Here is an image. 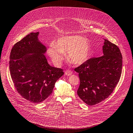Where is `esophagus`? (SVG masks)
I'll return each mask as SVG.
<instances>
[{"label": "esophagus", "instance_id": "obj_1", "mask_svg": "<svg viewBox=\"0 0 133 133\" xmlns=\"http://www.w3.org/2000/svg\"><path fill=\"white\" fill-rule=\"evenodd\" d=\"M65 74L66 76H71V75H72L73 74V72L71 71H70V70H67V71H66L65 72Z\"/></svg>", "mask_w": 133, "mask_h": 133}]
</instances>
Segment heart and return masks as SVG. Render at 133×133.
<instances>
[{
    "mask_svg": "<svg viewBox=\"0 0 133 133\" xmlns=\"http://www.w3.org/2000/svg\"><path fill=\"white\" fill-rule=\"evenodd\" d=\"M67 53L68 60L76 65H82L87 61L90 54V44L86 38L79 35H68L57 40L47 50L48 56L56 66L61 65Z\"/></svg>",
    "mask_w": 133,
    "mask_h": 133,
    "instance_id": "1",
    "label": "heart"
}]
</instances>
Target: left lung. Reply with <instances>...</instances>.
I'll return each mask as SVG.
<instances>
[{
  "label": "left lung",
  "mask_w": 133,
  "mask_h": 133,
  "mask_svg": "<svg viewBox=\"0 0 133 133\" xmlns=\"http://www.w3.org/2000/svg\"><path fill=\"white\" fill-rule=\"evenodd\" d=\"M104 39L103 55L89 59L75 68L79 73L77 94L89 105L99 103L110 95L118 83L122 68V56L116 45Z\"/></svg>",
  "instance_id": "8db88e82"
}]
</instances>
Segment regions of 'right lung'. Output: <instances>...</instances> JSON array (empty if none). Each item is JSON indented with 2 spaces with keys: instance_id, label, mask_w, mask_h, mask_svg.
Segmentation results:
<instances>
[{
  "instance_id": "obj_1",
  "label": "right lung",
  "mask_w": 133,
  "mask_h": 133,
  "mask_svg": "<svg viewBox=\"0 0 133 133\" xmlns=\"http://www.w3.org/2000/svg\"><path fill=\"white\" fill-rule=\"evenodd\" d=\"M39 32H31L11 49L10 72L18 93L32 103L44 101L52 93L56 81L64 73L50 66L44 55L45 46L39 41Z\"/></svg>"
}]
</instances>
